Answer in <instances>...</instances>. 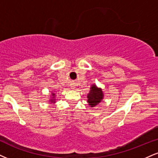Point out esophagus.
Here are the masks:
<instances>
[{
    "label": "esophagus",
    "instance_id": "esophagus-1",
    "mask_svg": "<svg viewBox=\"0 0 158 158\" xmlns=\"http://www.w3.org/2000/svg\"><path fill=\"white\" fill-rule=\"evenodd\" d=\"M74 88V87H73V88H72V89H73Z\"/></svg>",
    "mask_w": 158,
    "mask_h": 158
}]
</instances>
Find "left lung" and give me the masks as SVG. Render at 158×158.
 <instances>
[{"label": "left lung", "instance_id": "left-lung-1", "mask_svg": "<svg viewBox=\"0 0 158 158\" xmlns=\"http://www.w3.org/2000/svg\"><path fill=\"white\" fill-rule=\"evenodd\" d=\"M104 93L101 87L96 85H92L89 94H87V103L90 107H95L102 102L104 98Z\"/></svg>", "mask_w": 158, "mask_h": 158}]
</instances>
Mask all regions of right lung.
Here are the masks:
<instances>
[{
	"instance_id": "add662e5",
	"label": "right lung",
	"mask_w": 158,
	"mask_h": 158,
	"mask_svg": "<svg viewBox=\"0 0 158 158\" xmlns=\"http://www.w3.org/2000/svg\"><path fill=\"white\" fill-rule=\"evenodd\" d=\"M50 98H49L48 102H51V104H54L56 102V92L51 91V95L50 96Z\"/></svg>"
}]
</instances>
